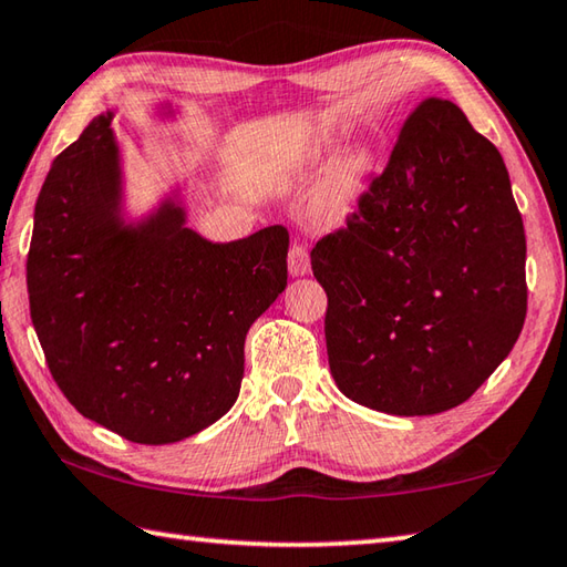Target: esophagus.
<instances>
[{"mask_svg":"<svg viewBox=\"0 0 567 567\" xmlns=\"http://www.w3.org/2000/svg\"><path fill=\"white\" fill-rule=\"evenodd\" d=\"M288 271H291V276H306L311 271V256H308L303 244H293L291 251H288Z\"/></svg>","mask_w":567,"mask_h":567,"instance_id":"1","label":"esophagus"}]
</instances>
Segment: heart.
Returning a JSON list of instances; mask_svg holds the SVG:
<instances>
[{
  "mask_svg": "<svg viewBox=\"0 0 567 567\" xmlns=\"http://www.w3.org/2000/svg\"><path fill=\"white\" fill-rule=\"evenodd\" d=\"M333 145H336V137L328 131L316 135V141L303 145L293 159V183L296 185L313 183V179L323 173V167L328 165ZM370 175H372V153L368 147H360V151H352L343 159H338L313 199V219L320 224V227H328V229L343 227V224L355 215L362 202V195H365L368 189Z\"/></svg>",
  "mask_w": 567,
  "mask_h": 567,
  "instance_id": "1",
  "label": "heart"
}]
</instances>
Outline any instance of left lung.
Returning <instances> with one entry per match:
<instances>
[{"label":"left lung","instance_id":"8db88e82","mask_svg":"<svg viewBox=\"0 0 567 567\" xmlns=\"http://www.w3.org/2000/svg\"><path fill=\"white\" fill-rule=\"evenodd\" d=\"M338 390L398 416L482 388L526 320V231L504 157L452 101L426 99L348 227L311 251Z\"/></svg>","mask_w":567,"mask_h":567}]
</instances>
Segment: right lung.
Masks as SVG:
<instances>
[{"label": "right lung", "mask_w": 567, "mask_h": 567, "mask_svg": "<svg viewBox=\"0 0 567 567\" xmlns=\"http://www.w3.org/2000/svg\"><path fill=\"white\" fill-rule=\"evenodd\" d=\"M115 111L49 169L27 259L31 323L53 380L85 420L173 444L231 410L249 328L286 288L279 224L215 244L187 227L175 187L125 219ZM163 115H175L169 103Z\"/></svg>", "instance_id": "obj_1"}]
</instances>
